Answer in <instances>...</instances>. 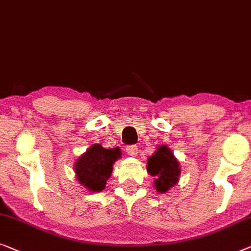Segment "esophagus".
<instances>
[{"label":"esophagus","mask_w":251,"mask_h":251,"mask_svg":"<svg viewBox=\"0 0 251 251\" xmlns=\"http://www.w3.org/2000/svg\"><path fill=\"white\" fill-rule=\"evenodd\" d=\"M137 151H139V148L136 146H128L126 147V153L128 154V156H132V157H135L137 154Z\"/></svg>","instance_id":"34e87169"}]
</instances>
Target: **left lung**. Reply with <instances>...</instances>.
Segmentation results:
<instances>
[{
    "mask_svg": "<svg viewBox=\"0 0 251 251\" xmlns=\"http://www.w3.org/2000/svg\"><path fill=\"white\" fill-rule=\"evenodd\" d=\"M147 171L156 177L153 185L159 193H166L177 184L181 175L179 162L166 144L158 146L152 156L148 158Z\"/></svg>",
    "mask_w": 251,
    "mask_h": 251,
    "instance_id": "left-lung-1",
    "label": "left lung"
}]
</instances>
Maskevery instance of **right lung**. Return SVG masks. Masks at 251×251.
I'll use <instances>...</instances> for the list:
<instances>
[{"instance_id": "add662e5", "label": "right lung", "mask_w": 251, "mask_h": 251, "mask_svg": "<svg viewBox=\"0 0 251 251\" xmlns=\"http://www.w3.org/2000/svg\"><path fill=\"white\" fill-rule=\"evenodd\" d=\"M121 157L119 147L105 149L101 144H92L74 165L77 181L90 192H101L111 176L114 164Z\"/></svg>"}]
</instances>
